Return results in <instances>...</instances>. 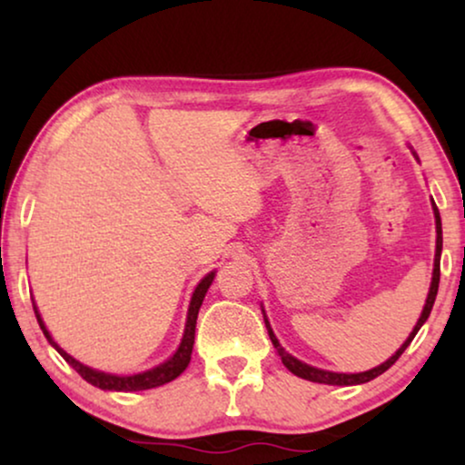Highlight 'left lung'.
<instances>
[{
	"label": "left lung",
	"instance_id": "obj_1",
	"mask_svg": "<svg viewBox=\"0 0 465 465\" xmlns=\"http://www.w3.org/2000/svg\"><path fill=\"white\" fill-rule=\"evenodd\" d=\"M411 148V145H409ZM412 156H415V161L419 163V156L417 152L411 148ZM431 212H434V220H436V253H434V271H431V283H430V292H428V298H425V304H423V311L421 315H419V320L415 323V328H412V332L409 334V339H406L402 345H400V349L396 353L391 355V358H387L383 364L374 366L371 368V371H364V372H332V371H323V368H315L311 364H304V361H301L298 358H294V355L285 351V349L279 345L277 336L275 332H272L271 328V322L269 317H266L264 313V307H262V317H264V326L266 330H269V336H271V342L272 347L277 349L279 358H282L283 366L288 368V371L292 374H296V377L301 379H307V381H313V383H323V385H361V383H368V381L377 379L379 374H383L387 368H390L391 364H396V360L400 358V355L404 353V349L411 345V341L415 339V334L421 330V326L425 322H428V317L431 313V307H434V301H436V294H438V283H440V253H442V222H440V212H438L436 203L434 199H431Z\"/></svg>",
	"mask_w": 465,
	"mask_h": 465
}]
</instances>
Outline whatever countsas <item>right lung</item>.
Here are the masks:
<instances>
[{
  "instance_id": "add662e5",
  "label": "right lung",
  "mask_w": 465,
  "mask_h": 465,
  "mask_svg": "<svg viewBox=\"0 0 465 465\" xmlns=\"http://www.w3.org/2000/svg\"><path fill=\"white\" fill-rule=\"evenodd\" d=\"M213 277H215V271L207 272V275L199 282V285L194 288L193 296H190L186 326H183L182 341L173 351V355H171V358H167L164 361H161V364H156L154 368H148V371L135 372V374H112V372H104V371H97V368L82 364L80 360H75L74 355H69L65 349H63L59 342L53 339V336H50L46 323H44L35 302H34V311H35L37 323H40L42 332L48 339L50 345H53L56 351L61 353V358L65 360L67 364L72 366L82 379L88 381V383L99 387V390H104V391H143V390H152V387H161L164 383H171V381L180 377V374L188 368L190 355H193V345H194L196 317H199V309L203 304V298H205L209 285H212V282H213ZM31 301H34V298H31Z\"/></svg>"
}]
</instances>
